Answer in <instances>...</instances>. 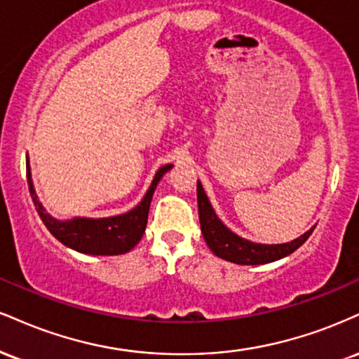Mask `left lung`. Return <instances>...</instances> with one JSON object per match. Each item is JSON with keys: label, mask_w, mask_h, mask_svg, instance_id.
I'll use <instances>...</instances> for the list:
<instances>
[{"label": "left lung", "mask_w": 359, "mask_h": 359, "mask_svg": "<svg viewBox=\"0 0 359 359\" xmlns=\"http://www.w3.org/2000/svg\"><path fill=\"white\" fill-rule=\"evenodd\" d=\"M197 204L202 236H204L209 249L217 257L226 259V261L234 262V264L257 266L279 261V259L294 252L297 248H301L314 231V227H311L303 236L284 244L252 243V241L237 236L219 219L204 187H202L201 180H197Z\"/></svg>", "instance_id": "8db88e82"}]
</instances>
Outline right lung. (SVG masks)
Instances as JSON below:
<instances>
[{
    "mask_svg": "<svg viewBox=\"0 0 359 359\" xmlns=\"http://www.w3.org/2000/svg\"><path fill=\"white\" fill-rule=\"evenodd\" d=\"M172 167H174L172 163H167L155 172L152 184L145 192L144 198L128 212L111 215V217H73L60 221L46 212L38 198L32 179V167H29L27 157L29 194H32L34 207H36V212L41 217L43 224L67 248L81 254H90V256H118V254H125L135 248L145 232L147 217H149L150 202H152L155 189Z\"/></svg>",
    "mask_w": 359,
    "mask_h": 359,
    "instance_id": "1",
    "label": "right lung"
}]
</instances>
